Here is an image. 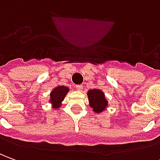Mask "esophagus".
I'll return each mask as SVG.
<instances>
[{
	"mask_svg": "<svg viewBox=\"0 0 160 160\" xmlns=\"http://www.w3.org/2000/svg\"><path fill=\"white\" fill-rule=\"evenodd\" d=\"M76 89H77L78 91H82V90H83V86H82V85H77V86H76Z\"/></svg>",
	"mask_w": 160,
	"mask_h": 160,
	"instance_id": "1",
	"label": "esophagus"
}]
</instances>
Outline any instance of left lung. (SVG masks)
<instances>
[{"label":"left lung","instance_id":"8db88e82","mask_svg":"<svg viewBox=\"0 0 160 160\" xmlns=\"http://www.w3.org/2000/svg\"><path fill=\"white\" fill-rule=\"evenodd\" d=\"M87 95L89 98L90 106L93 109V112L96 113H101L103 111H105L108 105V101L105 98V96L103 91L98 89H93L88 91Z\"/></svg>","mask_w":160,"mask_h":160}]
</instances>
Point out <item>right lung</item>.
<instances>
[{
  "mask_svg": "<svg viewBox=\"0 0 160 160\" xmlns=\"http://www.w3.org/2000/svg\"><path fill=\"white\" fill-rule=\"evenodd\" d=\"M69 88L66 86H57L50 92V100L49 102L52 104L54 109H58L61 107L62 102L65 98L67 93L69 92Z\"/></svg>",
  "mask_w": 160,
  "mask_h": 160,
  "instance_id": "add662e5",
  "label": "right lung"
}]
</instances>
